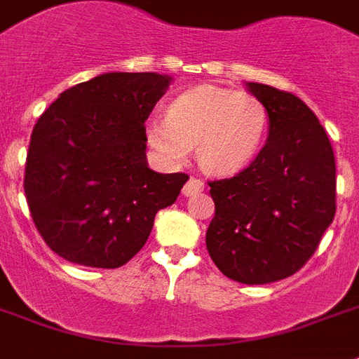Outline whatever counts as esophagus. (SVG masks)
Segmentation results:
<instances>
[{"label": "esophagus", "mask_w": 359, "mask_h": 359, "mask_svg": "<svg viewBox=\"0 0 359 359\" xmlns=\"http://www.w3.org/2000/svg\"><path fill=\"white\" fill-rule=\"evenodd\" d=\"M203 188H205L203 180L196 179V177H190V179H188V182L184 184V188H182V194H184V196H194V194L203 191Z\"/></svg>", "instance_id": "34e87169"}]
</instances>
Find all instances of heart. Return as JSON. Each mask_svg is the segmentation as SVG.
<instances>
[{
  "label": "heart",
  "instance_id": "obj_1",
  "mask_svg": "<svg viewBox=\"0 0 359 359\" xmlns=\"http://www.w3.org/2000/svg\"><path fill=\"white\" fill-rule=\"evenodd\" d=\"M267 122V109L256 95L203 84L175 97L168 116L150 118L147 137L173 163H182L196 147L203 171L228 177L256 160Z\"/></svg>",
  "mask_w": 359,
  "mask_h": 359
}]
</instances>
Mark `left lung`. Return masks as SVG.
<instances>
[{
  "label": "left lung",
  "mask_w": 359,
  "mask_h": 359,
  "mask_svg": "<svg viewBox=\"0 0 359 359\" xmlns=\"http://www.w3.org/2000/svg\"><path fill=\"white\" fill-rule=\"evenodd\" d=\"M267 109L269 137L231 179L212 180L207 250L231 280L269 284L307 264L335 216V156L327 133L297 95L246 82Z\"/></svg>",
  "instance_id": "8db88e82"
}]
</instances>
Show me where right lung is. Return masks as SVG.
Instances as JSON below:
<instances>
[{"label":"right lung","mask_w":359,"mask_h":359,"mask_svg":"<svg viewBox=\"0 0 359 359\" xmlns=\"http://www.w3.org/2000/svg\"><path fill=\"white\" fill-rule=\"evenodd\" d=\"M169 82L158 73H103L62 92L37 120L24 191L37 231L67 262L128 264L156 212L179 198L188 175L156 173L144 154V120Z\"/></svg>","instance_id":"obj_1"}]
</instances>
